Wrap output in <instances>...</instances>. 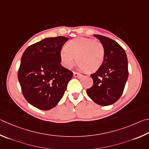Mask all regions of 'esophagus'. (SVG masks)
<instances>
[{
	"label": "esophagus",
	"mask_w": 149,
	"mask_h": 149,
	"mask_svg": "<svg viewBox=\"0 0 149 149\" xmlns=\"http://www.w3.org/2000/svg\"><path fill=\"white\" fill-rule=\"evenodd\" d=\"M73 74H74V77H77V78H80L82 77V75L81 74H80L79 72H73Z\"/></svg>",
	"instance_id": "34e87169"
}]
</instances>
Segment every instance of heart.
<instances>
[{
	"mask_svg": "<svg viewBox=\"0 0 149 149\" xmlns=\"http://www.w3.org/2000/svg\"><path fill=\"white\" fill-rule=\"evenodd\" d=\"M105 48L103 44L95 39L77 37L67 43L60 50V58L66 68H71L76 62L88 72L100 69L105 59Z\"/></svg>",
	"mask_w": 149,
	"mask_h": 149,
	"instance_id": "b5f03b06",
	"label": "heart"
}]
</instances>
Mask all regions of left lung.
<instances>
[{"label": "left lung", "instance_id": "obj_1", "mask_svg": "<svg viewBox=\"0 0 149 149\" xmlns=\"http://www.w3.org/2000/svg\"><path fill=\"white\" fill-rule=\"evenodd\" d=\"M105 48V59L102 65L91 74L93 84L86 92L95 103L102 106L112 105L123 93L128 77L126 52L113 39L94 35Z\"/></svg>", "mask_w": 149, "mask_h": 149}]
</instances>
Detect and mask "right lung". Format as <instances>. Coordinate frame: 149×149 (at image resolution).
I'll use <instances>...</instances> for the list:
<instances>
[{
    "label": "right lung",
    "instance_id": "1",
    "mask_svg": "<svg viewBox=\"0 0 149 149\" xmlns=\"http://www.w3.org/2000/svg\"><path fill=\"white\" fill-rule=\"evenodd\" d=\"M69 40L65 36L46 38L23 52L17 77L29 103L43 111L56 107L73 73L61 65L60 50Z\"/></svg>",
    "mask_w": 149,
    "mask_h": 149
}]
</instances>
